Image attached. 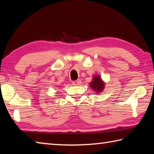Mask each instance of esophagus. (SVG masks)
<instances>
[{"label": "esophagus", "mask_w": 154, "mask_h": 154, "mask_svg": "<svg viewBox=\"0 0 154 154\" xmlns=\"http://www.w3.org/2000/svg\"><path fill=\"white\" fill-rule=\"evenodd\" d=\"M81 83H82V82H81L80 79H78L77 81H75V82H72V84L73 85H79L81 84Z\"/></svg>", "instance_id": "esophagus-1"}]
</instances>
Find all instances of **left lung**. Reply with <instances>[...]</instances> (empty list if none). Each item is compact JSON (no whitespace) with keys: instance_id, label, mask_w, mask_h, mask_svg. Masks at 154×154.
<instances>
[{"instance_id":"8db88e82","label":"left lung","mask_w":154,"mask_h":154,"mask_svg":"<svg viewBox=\"0 0 154 154\" xmlns=\"http://www.w3.org/2000/svg\"><path fill=\"white\" fill-rule=\"evenodd\" d=\"M90 85L93 89H94L95 91L100 92L102 91L103 88H104V84L98 76H95L93 82L90 83Z\"/></svg>"}]
</instances>
